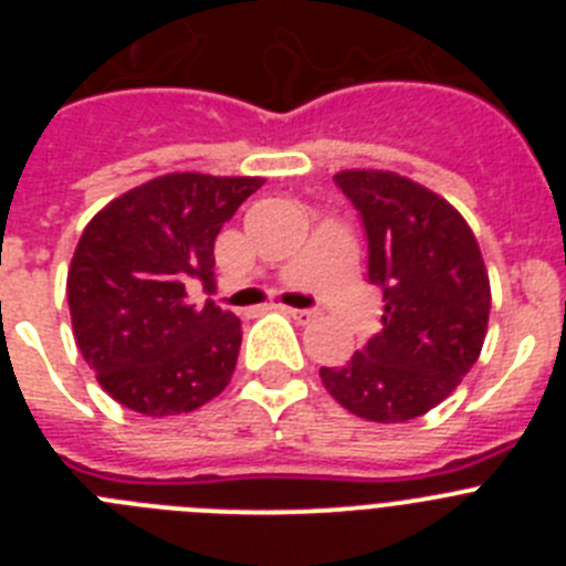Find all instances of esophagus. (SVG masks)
<instances>
[{
  "label": "esophagus",
  "instance_id": "esophagus-1",
  "mask_svg": "<svg viewBox=\"0 0 566 566\" xmlns=\"http://www.w3.org/2000/svg\"><path fill=\"white\" fill-rule=\"evenodd\" d=\"M289 317H294L297 323H312L314 317H317V312L314 308H286Z\"/></svg>",
  "mask_w": 566,
  "mask_h": 566
}]
</instances>
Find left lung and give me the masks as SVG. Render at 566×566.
<instances>
[{
  "label": "left lung",
  "mask_w": 566,
  "mask_h": 566,
  "mask_svg": "<svg viewBox=\"0 0 566 566\" xmlns=\"http://www.w3.org/2000/svg\"><path fill=\"white\" fill-rule=\"evenodd\" d=\"M334 184L368 240V283L382 289V328L337 368L326 391L371 422H408L437 408L482 352L490 283L462 214L402 175L352 169Z\"/></svg>",
  "instance_id": "left-lung-1"
}]
</instances>
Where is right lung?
Masks as SVG:
<instances>
[{"instance_id":"add662e5","label":"right lung","mask_w":566,"mask_h":566,"mask_svg":"<svg viewBox=\"0 0 566 566\" xmlns=\"http://www.w3.org/2000/svg\"><path fill=\"white\" fill-rule=\"evenodd\" d=\"M263 178L175 172L115 198L87 223L67 272L78 352L104 391L144 417L201 408L232 379L240 319L195 306L212 283L214 238Z\"/></svg>"}]
</instances>
